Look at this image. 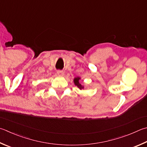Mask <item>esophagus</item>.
Here are the masks:
<instances>
[{
  "instance_id": "34e87169",
  "label": "esophagus",
  "mask_w": 147,
  "mask_h": 147,
  "mask_svg": "<svg viewBox=\"0 0 147 147\" xmlns=\"http://www.w3.org/2000/svg\"><path fill=\"white\" fill-rule=\"evenodd\" d=\"M57 74L58 76H63L64 74V72L63 71H57Z\"/></svg>"
}]
</instances>
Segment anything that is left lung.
<instances>
[{"mask_svg":"<svg viewBox=\"0 0 147 147\" xmlns=\"http://www.w3.org/2000/svg\"><path fill=\"white\" fill-rule=\"evenodd\" d=\"M80 79H81V78H80V77H79V76L75 77V78H74V80H73V82H74V85H75L76 86L78 87L80 90H82V89H84V86H83V85L80 84V83L79 82V80Z\"/></svg>","mask_w":147,"mask_h":147,"instance_id":"obj_1","label":"left lung"}]
</instances>
